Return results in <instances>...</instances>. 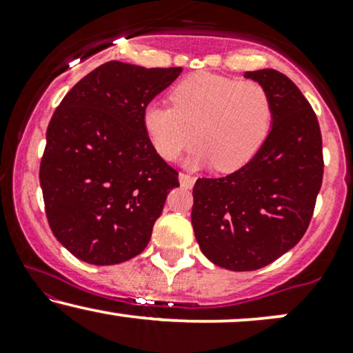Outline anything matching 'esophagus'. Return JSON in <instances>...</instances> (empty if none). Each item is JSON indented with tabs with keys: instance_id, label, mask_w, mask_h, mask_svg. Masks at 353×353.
Masks as SVG:
<instances>
[{
	"instance_id": "obj_1",
	"label": "esophagus",
	"mask_w": 353,
	"mask_h": 353,
	"mask_svg": "<svg viewBox=\"0 0 353 353\" xmlns=\"http://www.w3.org/2000/svg\"><path fill=\"white\" fill-rule=\"evenodd\" d=\"M179 182H181L182 188L192 189V185H194V182H196V179H194L192 176H189V174L181 172V174H179Z\"/></svg>"
}]
</instances>
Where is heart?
Listing matches in <instances>:
<instances>
[{"label":"heart","instance_id":"obj_1","mask_svg":"<svg viewBox=\"0 0 353 353\" xmlns=\"http://www.w3.org/2000/svg\"><path fill=\"white\" fill-rule=\"evenodd\" d=\"M172 106L152 101L143 128L152 149L174 161L196 141L190 169L214 165L222 172L244 168L257 156L272 128V101L262 84L201 72L171 92Z\"/></svg>","mask_w":353,"mask_h":353}]
</instances>
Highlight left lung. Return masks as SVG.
I'll return each instance as SVG.
<instances>
[{"instance_id":"left-lung-1","label":"left lung","mask_w":353,"mask_h":353,"mask_svg":"<svg viewBox=\"0 0 353 353\" xmlns=\"http://www.w3.org/2000/svg\"><path fill=\"white\" fill-rule=\"evenodd\" d=\"M272 101V128L257 156L219 179H197L192 228L212 264L245 272L269 265L305 234L323 176L317 116L275 70L245 71Z\"/></svg>"}]
</instances>
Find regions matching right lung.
<instances>
[{"instance_id": "right-lung-1", "label": "right lung", "mask_w": 353, "mask_h": 353, "mask_svg": "<svg viewBox=\"0 0 353 353\" xmlns=\"http://www.w3.org/2000/svg\"><path fill=\"white\" fill-rule=\"evenodd\" d=\"M182 68L109 61L64 96L46 131L39 184L50 228L79 261L114 265L148 245L177 171L152 149L143 111Z\"/></svg>"}]
</instances>
